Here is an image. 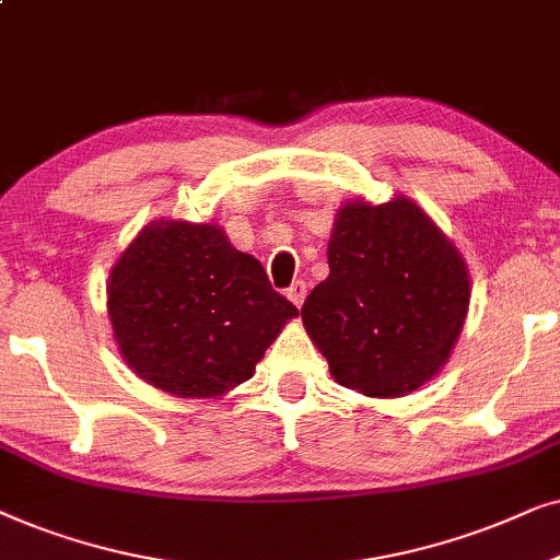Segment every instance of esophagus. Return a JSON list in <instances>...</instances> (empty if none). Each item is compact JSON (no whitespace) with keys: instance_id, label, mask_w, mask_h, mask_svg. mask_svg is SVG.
<instances>
[{"instance_id":"obj_1","label":"esophagus","mask_w":560,"mask_h":560,"mask_svg":"<svg viewBox=\"0 0 560 560\" xmlns=\"http://www.w3.org/2000/svg\"><path fill=\"white\" fill-rule=\"evenodd\" d=\"M287 296H289V300H292V302L296 304V307H302L304 296H307V284H304L302 279H300V281H294V284L287 289Z\"/></svg>"}]
</instances>
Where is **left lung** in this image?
Listing matches in <instances>:
<instances>
[{
	"label": "left lung",
	"instance_id": "left-lung-1",
	"mask_svg": "<svg viewBox=\"0 0 560 560\" xmlns=\"http://www.w3.org/2000/svg\"><path fill=\"white\" fill-rule=\"evenodd\" d=\"M330 276L302 307L335 382L366 397H401L448 361L468 310V273L420 207L346 205L327 245Z\"/></svg>",
	"mask_w": 560,
	"mask_h": 560
}]
</instances>
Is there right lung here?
<instances>
[{
	"instance_id": "add662e5",
	"label": "right lung",
	"mask_w": 560,
	"mask_h": 560,
	"mask_svg": "<svg viewBox=\"0 0 560 560\" xmlns=\"http://www.w3.org/2000/svg\"><path fill=\"white\" fill-rule=\"evenodd\" d=\"M107 300L125 361L176 397H218L248 382L300 315L220 228L171 220L130 243L112 268Z\"/></svg>"
}]
</instances>
